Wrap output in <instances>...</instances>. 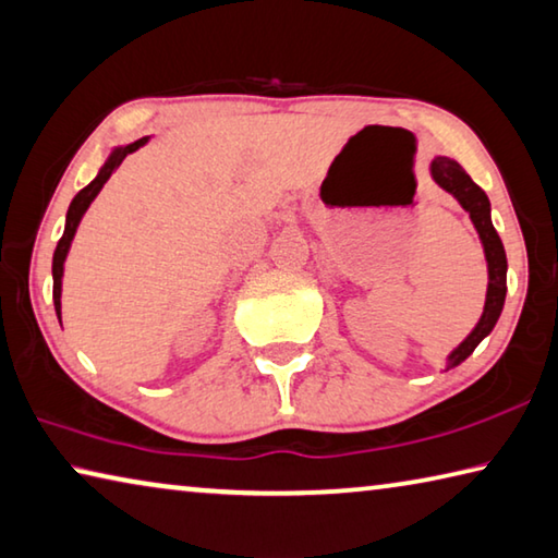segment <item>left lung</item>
Listing matches in <instances>:
<instances>
[{"label":"left lung","instance_id":"left-lung-1","mask_svg":"<svg viewBox=\"0 0 558 558\" xmlns=\"http://www.w3.org/2000/svg\"><path fill=\"white\" fill-rule=\"evenodd\" d=\"M429 173L439 189L452 193V196L459 201V206L470 214L476 233H480V241L484 245L486 270H489L484 313L480 317V323L474 325V330L466 335L464 342H459V348H454L452 355L447 357V369H452L457 365H462V362L472 355L476 344H480L486 335L494 330V325L499 320L504 298H507V253H504L499 233L494 231L492 226L489 198H486V193L470 179V175H466L464 168L459 166L454 158L435 156L429 163Z\"/></svg>","mask_w":558,"mask_h":558}]
</instances>
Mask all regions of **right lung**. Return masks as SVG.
<instances>
[{
    "label": "right lung",
    "mask_w": 558,
    "mask_h": 558,
    "mask_svg": "<svg viewBox=\"0 0 558 558\" xmlns=\"http://www.w3.org/2000/svg\"><path fill=\"white\" fill-rule=\"evenodd\" d=\"M148 141V136L134 141V144L129 146H117L113 151L109 154V158H106V163L101 166V171L96 179L86 185V189H82L74 196L72 206H69L66 210V226H64V235L59 238L57 243V251H54V263H51V276H54V307H57V315H59V323H61V278H64V260L69 255V247H72V241H74V233L78 223H82V218L86 214V208L92 206V201L99 196V191L104 189V183L111 179V173L117 171V168L121 166L123 158H126L129 154L138 151L141 146H144Z\"/></svg>",
    "instance_id": "add662e5"
}]
</instances>
